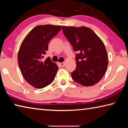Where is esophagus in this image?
<instances>
[{
	"label": "esophagus",
	"mask_w": 128,
	"mask_h": 128,
	"mask_svg": "<svg viewBox=\"0 0 128 128\" xmlns=\"http://www.w3.org/2000/svg\"><path fill=\"white\" fill-rule=\"evenodd\" d=\"M59 65L62 67H63L65 66V63L64 62H59Z\"/></svg>",
	"instance_id": "obj_1"
}]
</instances>
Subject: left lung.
Listing matches in <instances>:
<instances>
[{
  "mask_svg": "<svg viewBox=\"0 0 128 128\" xmlns=\"http://www.w3.org/2000/svg\"><path fill=\"white\" fill-rule=\"evenodd\" d=\"M65 36L72 45L76 55V68L72 78L84 86L100 81L108 66V55L104 44L94 31L86 26H62Z\"/></svg>",
  "mask_w": 128,
  "mask_h": 128,
  "instance_id": "obj_1",
  "label": "left lung"
}]
</instances>
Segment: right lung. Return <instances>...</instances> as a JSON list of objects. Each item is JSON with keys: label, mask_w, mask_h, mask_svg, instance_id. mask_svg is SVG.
Wrapping results in <instances>:
<instances>
[{"label": "right lung", "mask_w": 128, "mask_h": 128, "mask_svg": "<svg viewBox=\"0 0 128 128\" xmlns=\"http://www.w3.org/2000/svg\"><path fill=\"white\" fill-rule=\"evenodd\" d=\"M61 30L60 25H44L34 27L21 43L17 60L24 78L30 85L42 88L53 82L58 66L49 58L43 60L50 40Z\"/></svg>", "instance_id": "right-lung-1"}]
</instances>
